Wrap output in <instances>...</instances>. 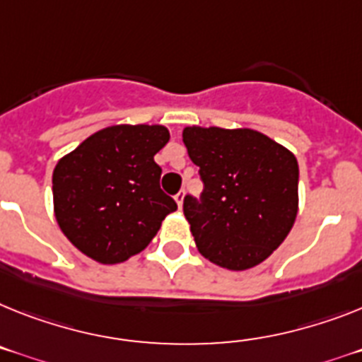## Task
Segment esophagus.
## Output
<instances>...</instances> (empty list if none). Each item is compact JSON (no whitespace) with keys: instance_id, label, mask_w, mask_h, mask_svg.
<instances>
[{"instance_id":"1","label":"esophagus","mask_w":362,"mask_h":362,"mask_svg":"<svg viewBox=\"0 0 362 362\" xmlns=\"http://www.w3.org/2000/svg\"><path fill=\"white\" fill-rule=\"evenodd\" d=\"M175 200H176V204H178V208H182V204H184V191H178L175 195Z\"/></svg>"}]
</instances>
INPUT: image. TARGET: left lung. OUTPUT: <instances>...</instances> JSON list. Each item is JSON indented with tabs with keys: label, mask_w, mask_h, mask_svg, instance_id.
<instances>
[{
	"label": "left lung",
	"mask_w": 362,
	"mask_h": 362,
	"mask_svg": "<svg viewBox=\"0 0 362 362\" xmlns=\"http://www.w3.org/2000/svg\"><path fill=\"white\" fill-rule=\"evenodd\" d=\"M182 139L204 184L200 200L184 199L199 252L228 270L259 265L298 214L294 154L252 129L186 127Z\"/></svg>",
	"instance_id": "8db88e82"
}]
</instances>
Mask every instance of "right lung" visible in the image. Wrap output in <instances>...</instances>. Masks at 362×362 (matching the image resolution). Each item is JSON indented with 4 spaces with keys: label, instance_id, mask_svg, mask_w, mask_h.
<instances>
[{
    "label": "right lung",
    "instance_id": "add662e5",
    "mask_svg": "<svg viewBox=\"0 0 362 362\" xmlns=\"http://www.w3.org/2000/svg\"><path fill=\"white\" fill-rule=\"evenodd\" d=\"M169 141L162 124H114L60 158L53 171L54 217L73 247L115 265L158 233L176 202L160 189L154 154Z\"/></svg>",
    "mask_w": 362,
    "mask_h": 362
}]
</instances>
